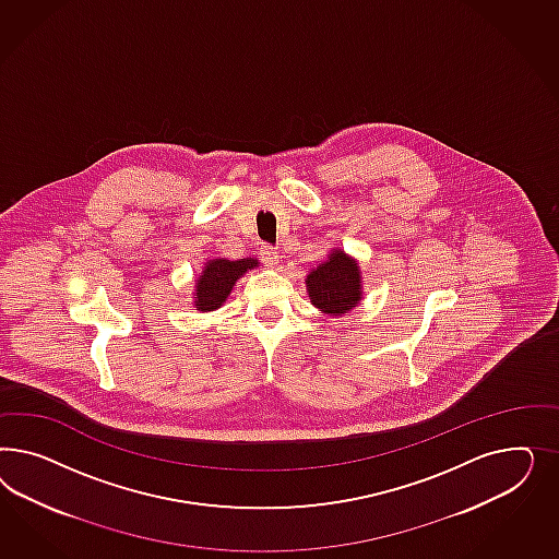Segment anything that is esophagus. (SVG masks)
Segmentation results:
<instances>
[{"label": "esophagus", "instance_id": "esophagus-1", "mask_svg": "<svg viewBox=\"0 0 559 559\" xmlns=\"http://www.w3.org/2000/svg\"><path fill=\"white\" fill-rule=\"evenodd\" d=\"M260 258H262V262L269 264V266H276V264H278V254H276V250L271 248V246H262V248H260Z\"/></svg>", "mask_w": 559, "mask_h": 559}]
</instances>
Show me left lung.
Listing matches in <instances>:
<instances>
[{
    "label": "left lung",
    "mask_w": 559,
    "mask_h": 559,
    "mask_svg": "<svg viewBox=\"0 0 559 559\" xmlns=\"http://www.w3.org/2000/svg\"><path fill=\"white\" fill-rule=\"evenodd\" d=\"M311 304L323 313H346L362 299L360 269L350 255L332 252L328 260L305 278Z\"/></svg>",
    "instance_id": "1"
}]
</instances>
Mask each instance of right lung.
Wrapping results in <instances>:
<instances>
[{
    "label": "right lung",
    "mask_w": 559,
    "mask_h": 559,
    "mask_svg": "<svg viewBox=\"0 0 559 559\" xmlns=\"http://www.w3.org/2000/svg\"><path fill=\"white\" fill-rule=\"evenodd\" d=\"M258 266V260L254 258H241V260H223L215 258L204 264L203 272L197 281V295H194V305L199 311H213L225 304L227 295L236 285L237 278L243 276L246 272L252 271Z\"/></svg>",
    "instance_id": "obj_1"
}]
</instances>
